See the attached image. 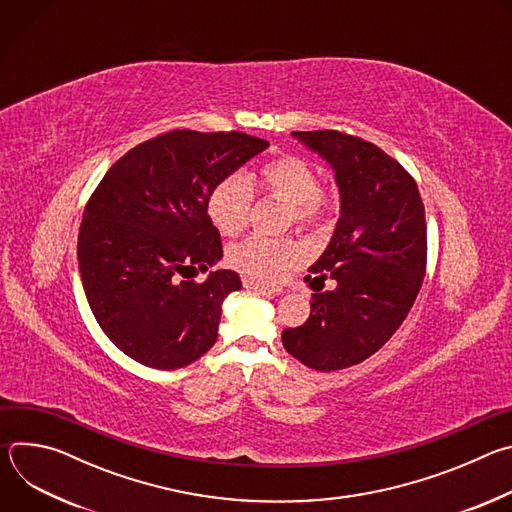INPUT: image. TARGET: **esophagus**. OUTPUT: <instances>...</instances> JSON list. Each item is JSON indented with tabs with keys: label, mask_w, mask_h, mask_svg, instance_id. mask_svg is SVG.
Masks as SVG:
<instances>
[{
	"label": "esophagus",
	"mask_w": 512,
	"mask_h": 512,
	"mask_svg": "<svg viewBox=\"0 0 512 512\" xmlns=\"http://www.w3.org/2000/svg\"><path fill=\"white\" fill-rule=\"evenodd\" d=\"M245 287L247 289H253V291H259V294L263 296H279L281 294V287H273V285H267V283H261V281H253V279H245Z\"/></svg>",
	"instance_id": "obj_1"
}]
</instances>
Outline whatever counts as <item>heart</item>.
<instances>
[{
  "mask_svg": "<svg viewBox=\"0 0 512 512\" xmlns=\"http://www.w3.org/2000/svg\"><path fill=\"white\" fill-rule=\"evenodd\" d=\"M259 188L273 200L287 206L289 218L302 227L324 223L334 210V192L318 186L316 170L302 158L283 156L265 164L257 174ZM253 206V188L239 174L225 176L206 200V214L214 229L233 237L249 221ZM229 263L251 279L275 283L302 259V247L291 241L265 237H247L235 243L227 253Z\"/></svg>",
  "mask_w": 512,
  "mask_h": 512,
  "instance_id": "1",
  "label": "heart"
}]
</instances>
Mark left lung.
<instances>
[{
    "mask_svg": "<svg viewBox=\"0 0 512 512\" xmlns=\"http://www.w3.org/2000/svg\"><path fill=\"white\" fill-rule=\"evenodd\" d=\"M291 135L334 170L340 218L308 269L336 285L314 289L310 318L283 330L281 342L306 367L330 373L373 356L407 318L427 261L425 208L415 180L375 143L328 129Z\"/></svg>",
    "mask_w": 512,
    "mask_h": 512,
    "instance_id": "8db88e82",
    "label": "left lung"
}]
</instances>
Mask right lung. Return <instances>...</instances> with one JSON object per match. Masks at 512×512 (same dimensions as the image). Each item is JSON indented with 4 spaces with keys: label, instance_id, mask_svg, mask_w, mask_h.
Returning a JSON list of instances; mask_svg holds the SVG:
<instances>
[{
    "label": "right lung",
    "instance_id": "right-lung-1",
    "mask_svg": "<svg viewBox=\"0 0 512 512\" xmlns=\"http://www.w3.org/2000/svg\"><path fill=\"white\" fill-rule=\"evenodd\" d=\"M267 148L241 131L174 129L109 168L87 202L77 255L93 316L121 352L174 371L212 348L223 302L241 279L231 269L202 283L180 277L221 261L208 194Z\"/></svg>",
    "mask_w": 512,
    "mask_h": 512
}]
</instances>
